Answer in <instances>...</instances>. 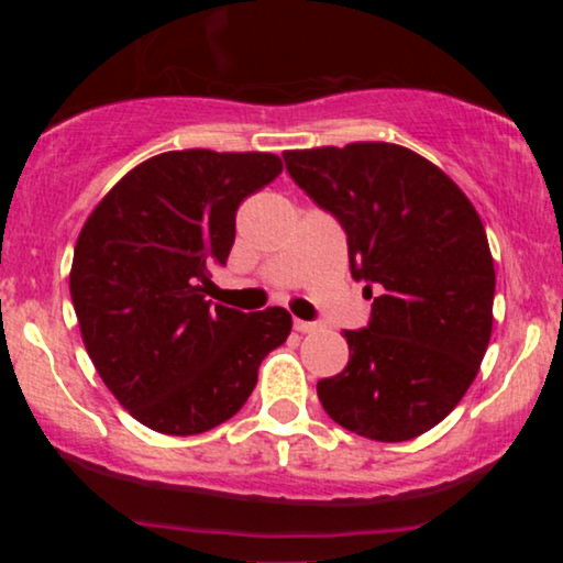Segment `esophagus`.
Returning <instances> with one entry per match:
<instances>
[{
  "label": "esophagus",
  "instance_id": "obj_1",
  "mask_svg": "<svg viewBox=\"0 0 563 563\" xmlns=\"http://www.w3.org/2000/svg\"><path fill=\"white\" fill-rule=\"evenodd\" d=\"M295 330H297V333H312V330H318V322H307V320H295Z\"/></svg>",
  "mask_w": 563,
  "mask_h": 563
}]
</instances>
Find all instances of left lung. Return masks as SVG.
Masks as SVG:
<instances>
[{"instance_id":"left-lung-1","label":"left lung","mask_w":563,"mask_h":563,"mask_svg":"<svg viewBox=\"0 0 563 563\" xmlns=\"http://www.w3.org/2000/svg\"><path fill=\"white\" fill-rule=\"evenodd\" d=\"M299 189L341 222L372 320L345 330L349 366L318 382L325 412L382 443L438 426L472 387L492 335L495 264L464 191L395 143L287 151Z\"/></svg>"}]
</instances>
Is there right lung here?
Segmentation results:
<instances>
[{
  "instance_id": "right-lung-1",
  "label": "right lung",
  "mask_w": 563,
  "mask_h": 563,
  "mask_svg": "<svg viewBox=\"0 0 563 563\" xmlns=\"http://www.w3.org/2000/svg\"><path fill=\"white\" fill-rule=\"evenodd\" d=\"M279 174L274 153L168 151L122 176L84 222L68 276L84 345L145 428L197 435L230 420L287 341L284 307L245 314L205 297L238 207Z\"/></svg>"
}]
</instances>
